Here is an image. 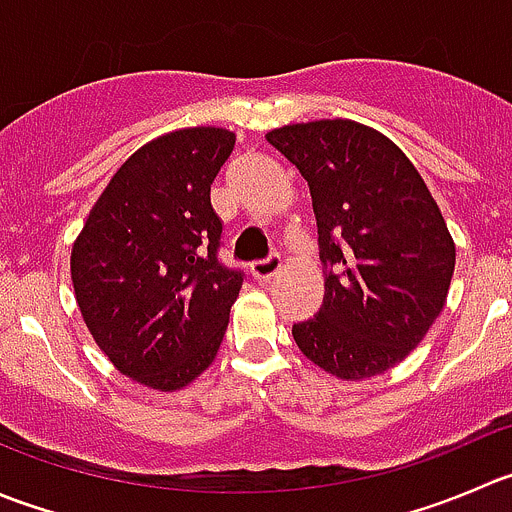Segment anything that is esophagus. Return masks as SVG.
<instances>
[{
    "instance_id": "34e87169",
    "label": "esophagus",
    "mask_w": 512,
    "mask_h": 512,
    "mask_svg": "<svg viewBox=\"0 0 512 512\" xmlns=\"http://www.w3.org/2000/svg\"><path fill=\"white\" fill-rule=\"evenodd\" d=\"M280 267H282L280 257L270 255V257H267V260L252 262L250 272H252V277H255L257 282H265V280H270V277H275L277 272H280Z\"/></svg>"
}]
</instances>
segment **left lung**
I'll use <instances>...</instances> for the list:
<instances>
[{"mask_svg": "<svg viewBox=\"0 0 512 512\" xmlns=\"http://www.w3.org/2000/svg\"><path fill=\"white\" fill-rule=\"evenodd\" d=\"M307 180L325 265L315 317L292 327L297 347L337 380L403 362L448 300L455 242L405 152L352 119L267 132Z\"/></svg>", "mask_w": 512, "mask_h": 512, "instance_id": "1", "label": "left lung"}]
</instances>
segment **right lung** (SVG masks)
<instances>
[{
	"label": "right lung",
	"mask_w": 512,
	"mask_h": 512,
	"mask_svg": "<svg viewBox=\"0 0 512 512\" xmlns=\"http://www.w3.org/2000/svg\"><path fill=\"white\" fill-rule=\"evenodd\" d=\"M235 132L185 127L142 145L114 172L72 245V285L99 350L160 393L215 360L242 287L217 260L210 185Z\"/></svg>",
	"instance_id": "obj_1"
}]
</instances>
